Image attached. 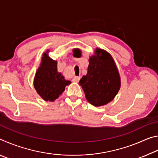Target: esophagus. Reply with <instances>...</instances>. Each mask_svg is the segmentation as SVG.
Wrapping results in <instances>:
<instances>
[{"mask_svg":"<svg viewBox=\"0 0 158 158\" xmlns=\"http://www.w3.org/2000/svg\"><path fill=\"white\" fill-rule=\"evenodd\" d=\"M79 80H80V77H74V78H73V81H74V82H79Z\"/></svg>","mask_w":158,"mask_h":158,"instance_id":"esophagus-1","label":"esophagus"}]
</instances>
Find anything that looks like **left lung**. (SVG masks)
Here are the masks:
<instances>
[{"mask_svg": "<svg viewBox=\"0 0 158 158\" xmlns=\"http://www.w3.org/2000/svg\"><path fill=\"white\" fill-rule=\"evenodd\" d=\"M79 84L86 100L93 105L102 106L113 100L121 87V80L111 55L96 49L95 56L89 59L87 74L81 79Z\"/></svg>", "mask_w": 158, "mask_h": 158, "instance_id": "8db88e82", "label": "left lung"}]
</instances>
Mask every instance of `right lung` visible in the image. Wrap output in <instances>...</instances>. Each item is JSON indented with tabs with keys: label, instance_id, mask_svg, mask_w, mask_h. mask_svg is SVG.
Instances as JSON below:
<instances>
[{
	"label": "right lung",
	"instance_id": "obj_1",
	"mask_svg": "<svg viewBox=\"0 0 158 158\" xmlns=\"http://www.w3.org/2000/svg\"><path fill=\"white\" fill-rule=\"evenodd\" d=\"M70 83L58 73L56 61L44 53L34 79V87L37 93L45 101H54Z\"/></svg>",
	"mask_w": 158,
	"mask_h": 158
}]
</instances>
